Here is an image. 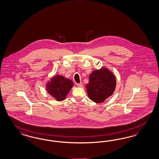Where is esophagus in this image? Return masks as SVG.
I'll return each mask as SVG.
<instances>
[{
    "instance_id": "34e87169",
    "label": "esophagus",
    "mask_w": 159,
    "mask_h": 159,
    "mask_svg": "<svg viewBox=\"0 0 159 159\" xmlns=\"http://www.w3.org/2000/svg\"><path fill=\"white\" fill-rule=\"evenodd\" d=\"M77 86L79 87V88H82L83 86L82 83H77Z\"/></svg>"
}]
</instances>
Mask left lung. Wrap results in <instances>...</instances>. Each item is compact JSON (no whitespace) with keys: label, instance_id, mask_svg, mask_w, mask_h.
Listing matches in <instances>:
<instances>
[{"label":"left lung","instance_id":"left-lung-1","mask_svg":"<svg viewBox=\"0 0 159 159\" xmlns=\"http://www.w3.org/2000/svg\"><path fill=\"white\" fill-rule=\"evenodd\" d=\"M116 85L115 76L108 69L102 68L94 70L89 76V82L86 84L88 96L95 103H102L112 95Z\"/></svg>","mask_w":159,"mask_h":159}]
</instances>
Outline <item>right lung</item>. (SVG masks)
I'll list each match as a JSON object with an SVG mask.
<instances>
[{"label": "right lung", "instance_id": "1", "mask_svg": "<svg viewBox=\"0 0 159 159\" xmlns=\"http://www.w3.org/2000/svg\"><path fill=\"white\" fill-rule=\"evenodd\" d=\"M73 86L71 80L59 75L53 77L46 84L48 92L58 101L65 100Z\"/></svg>", "mask_w": 159, "mask_h": 159}]
</instances>
